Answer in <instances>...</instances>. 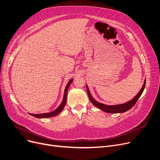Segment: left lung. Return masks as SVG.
<instances>
[{"label": "left lung", "instance_id": "8db88e82", "mask_svg": "<svg viewBox=\"0 0 160 160\" xmlns=\"http://www.w3.org/2000/svg\"><path fill=\"white\" fill-rule=\"evenodd\" d=\"M145 82H146V79L144 80L143 84L142 86L141 90H140V92L137 94L136 96L133 97L131 100H130L129 101H128L124 104H116V105H106V104L101 103L99 102L95 101L92 97V96L90 92L89 88L88 87V85L87 84H86V85H87V93H88V95L89 97V99H90L91 102L95 107L100 109L101 110H102V112H104L106 113H124V112L128 111L129 109H130L131 108H132L134 106V105L136 104V102H137V101L138 100L140 97L141 96V95L142 94V93L144 90V88L145 87Z\"/></svg>", "mask_w": 160, "mask_h": 160}]
</instances>
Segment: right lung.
I'll return each mask as SVG.
<instances>
[{
  "label": "right lung",
  "instance_id": "add662e5",
  "mask_svg": "<svg viewBox=\"0 0 160 160\" xmlns=\"http://www.w3.org/2000/svg\"><path fill=\"white\" fill-rule=\"evenodd\" d=\"M73 79H70L69 81V82L67 83L65 89V92H64V95H63V99L62 102L60 104V105L55 109L54 111L51 112H49V113H41V114H32V113H29V115L36 117V118H48V117H52L54 116L58 115V114H59L61 112L63 111V109H64V107L66 104V102H67V92L69 88V86L70 85V84L72 83V82L73 81Z\"/></svg>",
  "mask_w": 160,
  "mask_h": 160
}]
</instances>
